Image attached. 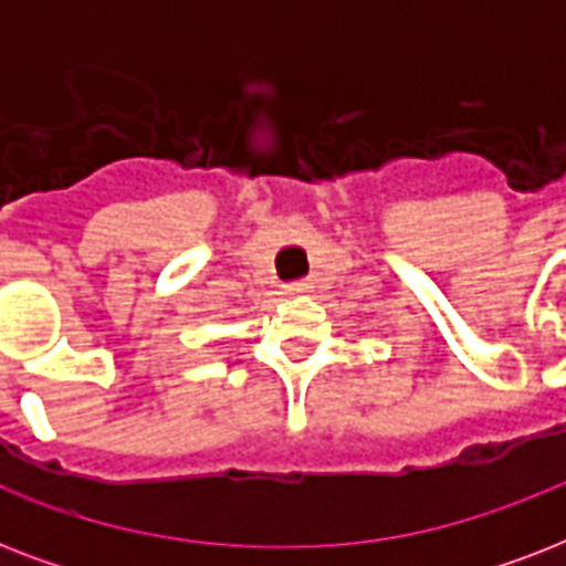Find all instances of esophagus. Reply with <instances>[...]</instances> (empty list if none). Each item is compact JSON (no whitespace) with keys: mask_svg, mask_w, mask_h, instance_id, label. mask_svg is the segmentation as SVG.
Wrapping results in <instances>:
<instances>
[{"mask_svg":"<svg viewBox=\"0 0 566 566\" xmlns=\"http://www.w3.org/2000/svg\"><path fill=\"white\" fill-rule=\"evenodd\" d=\"M311 287H314V284H311L308 279H300V282H291V284H287L284 291H287V293H308Z\"/></svg>","mask_w":566,"mask_h":566,"instance_id":"obj_1","label":"esophagus"}]
</instances>
